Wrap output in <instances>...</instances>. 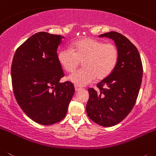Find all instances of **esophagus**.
Masks as SVG:
<instances>
[{
	"instance_id": "1",
	"label": "esophagus",
	"mask_w": 156,
	"mask_h": 156,
	"mask_svg": "<svg viewBox=\"0 0 156 156\" xmlns=\"http://www.w3.org/2000/svg\"><path fill=\"white\" fill-rule=\"evenodd\" d=\"M75 92H78V91L81 90V87L78 86V85H75Z\"/></svg>"
}]
</instances>
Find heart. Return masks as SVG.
<instances>
[{
  "mask_svg": "<svg viewBox=\"0 0 156 156\" xmlns=\"http://www.w3.org/2000/svg\"><path fill=\"white\" fill-rule=\"evenodd\" d=\"M119 59L117 47L112 43L85 38L75 41L70 48L57 54V61L67 72H73L82 61V69L75 71L68 80L78 86H85L95 78H107L116 68Z\"/></svg>",
  "mask_w": 156,
  "mask_h": 156,
  "instance_id": "1",
  "label": "heart"
}]
</instances>
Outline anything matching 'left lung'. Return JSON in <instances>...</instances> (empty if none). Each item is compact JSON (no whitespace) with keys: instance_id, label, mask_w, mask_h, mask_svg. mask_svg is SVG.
I'll return each instance as SVG.
<instances>
[{"instance_id":"1","label":"left lung","mask_w":156,"mask_h":156,"mask_svg":"<svg viewBox=\"0 0 156 156\" xmlns=\"http://www.w3.org/2000/svg\"><path fill=\"white\" fill-rule=\"evenodd\" d=\"M99 37L114 41L119 59L113 72L97 84L99 92L88 89L86 112L95 123L112 127L122 121L134 107L142 79V64L137 49L122 34L110 32Z\"/></svg>"}]
</instances>
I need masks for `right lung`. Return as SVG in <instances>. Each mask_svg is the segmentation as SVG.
<instances>
[{
  "label": "right lung",
  "mask_w": 156,
  "mask_h": 156,
  "mask_svg": "<svg viewBox=\"0 0 156 156\" xmlns=\"http://www.w3.org/2000/svg\"><path fill=\"white\" fill-rule=\"evenodd\" d=\"M64 36L40 32L17 49L12 64L15 99L29 118L51 125L65 117L75 93L57 61V48Z\"/></svg>",
  "instance_id": "obj_1"
}]
</instances>
